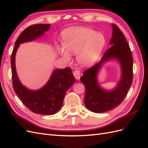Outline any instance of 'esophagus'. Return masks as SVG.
Returning <instances> with one entry per match:
<instances>
[{
	"label": "esophagus",
	"instance_id": "obj_1",
	"mask_svg": "<svg viewBox=\"0 0 148 148\" xmlns=\"http://www.w3.org/2000/svg\"><path fill=\"white\" fill-rule=\"evenodd\" d=\"M73 74H74V76L75 77V79L76 80H79L80 77H81V73H80V72L77 70H75L73 72Z\"/></svg>",
	"mask_w": 148,
	"mask_h": 148
}]
</instances>
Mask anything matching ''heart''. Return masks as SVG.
Wrapping results in <instances>:
<instances>
[{
  "mask_svg": "<svg viewBox=\"0 0 148 148\" xmlns=\"http://www.w3.org/2000/svg\"><path fill=\"white\" fill-rule=\"evenodd\" d=\"M64 45H58V52L66 61L77 54V61L84 66L94 64L99 60L106 45L103 33L90 28L73 27L62 33Z\"/></svg>",
  "mask_w": 148,
  "mask_h": 148,
  "instance_id": "obj_1",
  "label": "heart"
}]
</instances>
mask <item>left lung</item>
<instances>
[{"instance_id":"8db88e82","label":"left lung","mask_w":148,"mask_h":148,"mask_svg":"<svg viewBox=\"0 0 148 148\" xmlns=\"http://www.w3.org/2000/svg\"><path fill=\"white\" fill-rule=\"evenodd\" d=\"M112 36L109 44L112 46L103 54L101 60L90 69L84 72L81 81L86 87L84 103L94 113L110 110L123 101L131 87L133 80V58L130 46L119 27L112 25ZM116 60L121 69L120 80L112 90L100 86L98 75L103 64Z\"/></svg>"}]
</instances>
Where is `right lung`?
I'll use <instances>...</instances> for the list:
<instances>
[{"label": "right lung", "instance_id": "add662e5", "mask_svg": "<svg viewBox=\"0 0 148 148\" xmlns=\"http://www.w3.org/2000/svg\"><path fill=\"white\" fill-rule=\"evenodd\" d=\"M49 28L50 24H36L25 29L15 41L11 59L13 87L16 94L32 112L47 115H53L60 110L67 90L74 83L75 79L71 69H54L45 86L39 89L31 90L20 81L16 71L15 56L20 44L39 39Z\"/></svg>", "mask_w": 148, "mask_h": 148}]
</instances>
